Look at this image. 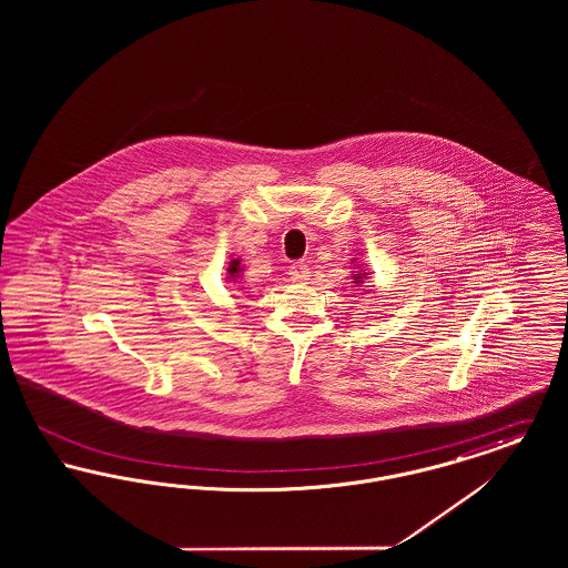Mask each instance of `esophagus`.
I'll return each instance as SVG.
<instances>
[{"instance_id": "obj_1", "label": "esophagus", "mask_w": 568, "mask_h": 568, "mask_svg": "<svg viewBox=\"0 0 568 568\" xmlns=\"http://www.w3.org/2000/svg\"><path fill=\"white\" fill-rule=\"evenodd\" d=\"M290 276H292V281H297V283H304V281H308V276H311V268L306 266V264H294L292 268H290Z\"/></svg>"}]
</instances>
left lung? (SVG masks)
<instances>
[{"mask_svg": "<svg viewBox=\"0 0 568 568\" xmlns=\"http://www.w3.org/2000/svg\"><path fill=\"white\" fill-rule=\"evenodd\" d=\"M364 276H366V272H359V274H355V281H353V283H364Z\"/></svg>", "mask_w": 568, "mask_h": 568, "instance_id": "obj_1", "label": "left lung"}]
</instances>
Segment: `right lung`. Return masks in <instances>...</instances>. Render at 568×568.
Instances as JSON below:
<instances>
[{
    "label": "right lung",
    "instance_id": "right-lung-1",
    "mask_svg": "<svg viewBox=\"0 0 568 568\" xmlns=\"http://www.w3.org/2000/svg\"><path fill=\"white\" fill-rule=\"evenodd\" d=\"M227 272H230V276H227V278H232V281H234V278H239V274L243 272V268H241V260H232Z\"/></svg>",
    "mask_w": 568,
    "mask_h": 568
}]
</instances>
